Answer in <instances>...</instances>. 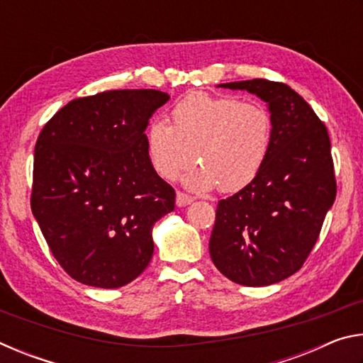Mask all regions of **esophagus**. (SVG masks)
<instances>
[{
    "instance_id": "34e87169",
    "label": "esophagus",
    "mask_w": 363,
    "mask_h": 363,
    "mask_svg": "<svg viewBox=\"0 0 363 363\" xmlns=\"http://www.w3.org/2000/svg\"><path fill=\"white\" fill-rule=\"evenodd\" d=\"M194 201V199L190 195H187V194H184V192H177V195H176V205L177 206H186V205H190Z\"/></svg>"
}]
</instances>
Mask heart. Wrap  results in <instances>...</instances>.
I'll list each match as a JSON object with an SVG mask.
<instances>
[{
	"label": "heart",
	"instance_id": "b5f03b06",
	"mask_svg": "<svg viewBox=\"0 0 363 363\" xmlns=\"http://www.w3.org/2000/svg\"><path fill=\"white\" fill-rule=\"evenodd\" d=\"M272 138V115L262 104L192 93L171 110V126L163 121L147 126L145 150L163 179H176L195 158L200 167L184 177L186 187L195 192L218 187L229 194L261 173Z\"/></svg>",
	"mask_w": 363,
	"mask_h": 363
}]
</instances>
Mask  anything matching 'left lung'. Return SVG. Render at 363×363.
<instances>
[{"mask_svg":"<svg viewBox=\"0 0 363 363\" xmlns=\"http://www.w3.org/2000/svg\"><path fill=\"white\" fill-rule=\"evenodd\" d=\"M267 102L274 138L261 173L219 200L210 238L214 266L245 286H266L303 267L336 196L327 126L290 86L264 78L219 84Z\"/></svg>","mask_w":363,"mask_h":363,"instance_id":"1","label":"left lung"}]
</instances>
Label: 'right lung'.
<instances>
[{
	"mask_svg": "<svg viewBox=\"0 0 363 363\" xmlns=\"http://www.w3.org/2000/svg\"><path fill=\"white\" fill-rule=\"evenodd\" d=\"M169 99L115 89L73 99L35 145L32 213L52 256L79 284L120 288L149 266L152 227L174 210V189L152 168L145 128Z\"/></svg>",
	"mask_w": 363,
	"mask_h": 363,
	"instance_id": "obj_1",
	"label": "right lung"
}]
</instances>
